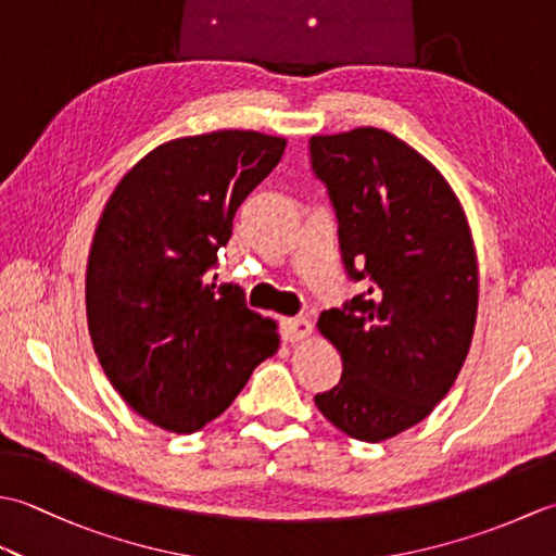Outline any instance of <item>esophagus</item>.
Instances as JSON below:
<instances>
[{
  "label": "esophagus",
  "instance_id": "1",
  "mask_svg": "<svg viewBox=\"0 0 556 556\" xmlns=\"http://www.w3.org/2000/svg\"><path fill=\"white\" fill-rule=\"evenodd\" d=\"M313 334V325L308 317H289V320H285V339L287 341H299V339H305Z\"/></svg>",
  "mask_w": 556,
  "mask_h": 556
}]
</instances>
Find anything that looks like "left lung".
<instances>
[{"label":"left lung","instance_id":"obj_1","mask_svg":"<svg viewBox=\"0 0 556 556\" xmlns=\"http://www.w3.org/2000/svg\"><path fill=\"white\" fill-rule=\"evenodd\" d=\"M308 146L346 275L368 285L317 320L344 370L315 406L353 440L382 442L428 418L468 356L476 248L452 186L404 140L363 126Z\"/></svg>","mask_w":556,"mask_h":556}]
</instances>
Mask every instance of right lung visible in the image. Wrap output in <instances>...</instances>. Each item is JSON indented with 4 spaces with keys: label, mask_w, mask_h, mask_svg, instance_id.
Segmentation results:
<instances>
[{
    "label": "right lung",
    "mask_w": 556,
    "mask_h": 556,
    "mask_svg": "<svg viewBox=\"0 0 556 556\" xmlns=\"http://www.w3.org/2000/svg\"><path fill=\"white\" fill-rule=\"evenodd\" d=\"M285 148L257 131L169 140L104 205L86 277L90 339L112 387L162 430L205 428L279 349L277 325L210 269Z\"/></svg>",
    "instance_id": "add662e5"
}]
</instances>
